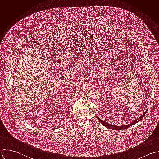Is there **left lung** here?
<instances>
[{
	"label": "left lung",
	"mask_w": 159,
	"mask_h": 159,
	"mask_svg": "<svg viewBox=\"0 0 159 159\" xmlns=\"http://www.w3.org/2000/svg\"><path fill=\"white\" fill-rule=\"evenodd\" d=\"M147 110L145 111V112H144L142 114V116H141L140 117H139L137 120H135L133 122L130 123L129 124L125 125H124V126H117V125H114L110 124H109V123H107V122H104L103 120H101L100 119H99L98 117V121H99L103 126H105V127H107V128H108V129H112V130H123V129L129 128V127H130V126H132V125L135 124L136 123L139 122V121H140V120L143 119V117L145 116V114L147 113Z\"/></svg>",
	"instance_id": "1"
}]
</instances>
